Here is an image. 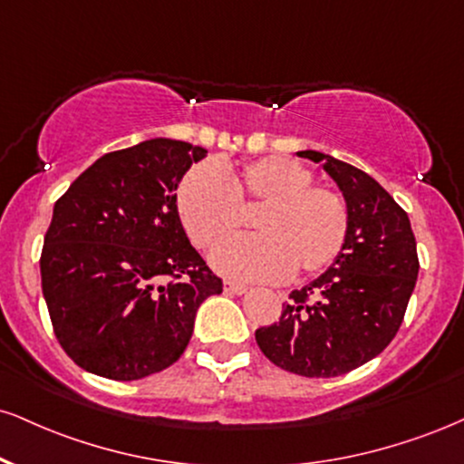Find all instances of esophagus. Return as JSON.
Segmentation results:
<instances>
[{
  "mask_svg": "<svg viewBox=\"0 0 464 464\" xmlns=\"http://www.w3.org/2000/svg\"><path fill=\"white\" fill-rule=\"evenodd\" d=\"M227 294H236V295H242L248 292L246 285H242V283H233V281H225V285H222Z\"/></svg>",
  "mask_w": 464,
  "mask_h": 464,
  "instance_id": "1",
  "label": "esophagus"
}]
</instances>
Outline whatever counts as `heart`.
Wrapping results in <instances>:
<instances>
[{
	"label": "heart",
	"instance_id": "heart-1",
	"mask_svg": "<svg viewBox=\"0 0 464 464\" xmlns=\"http://www.w3.org/2000/svg\"><path fill=\"white\" fill-rule=\"evenodd\" d=\"M311 181V172L287 158H264L242 169L197 166L179 183L177 211L189 239L214 248L237 231L239 208H259L253 218L259 236L231 239L211 253L220 275L239 281L315 275L342 250L348 211L337 192Z\"/></svg>",
	"mask_w": 464,
	"mask_h": 464
}]
</instances>
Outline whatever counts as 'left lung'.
<instances>
[{"label":"left lung","instance_id":"8db88e82","mask_svg":"<svg viewBox=\"0 0 464 464\" xmlns=\"http://www.w3.org/2000/svg\"><path fill=\"white\" fill-rule=\"evenodd\" d=\"M337 183L348 231L331 267L289 294L281 320L255 331L256 345L281 370L306 378L342 376L392 343L420 275L409 214L376 179L353 164L298 150Z\"/></svg>","mask_w":464,"mask_h":464}]
</instances>
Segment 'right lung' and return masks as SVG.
<instances>
[{
	"instance_id": "obj_1",
	"label": "right lung",
	"mask_w": 464,
	"mask_h": 464,
	"mask_svg": "<svg viewBox=\"0 0 464 464\" xmlns=\"http://www.w3.org/2000/svg\"><path fill=\"white\" fill-rule=\"evenodd\" d=\"M203 158V147L150 138L102 155L53 205L43 295L82 370L111 381L166 370L189 343L200 303L222 292L177 211L179 183ZM166 276L178 281L164 286Z\"/></svg>"
}]
</instances>
